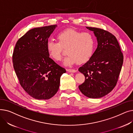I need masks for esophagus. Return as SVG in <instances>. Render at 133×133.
I'll list each match as a JSON object with an SVG mask.
<instances>
[{
	"label": "esophagus",
	"instance_id": "obj_1",
	"mask_svg": "<svg viewBox=\"0 0 133 133\" xmlns=\"http://www.w3.org/2000/svg\"><path fill=\"white\" fill-rule=\"evenodd\" d=\"M67 71L69 73H75L76 72V71L74 69H67Z\"/></svg>",
	"mask_w": 133,
	"mask_h": 133
}]
</instances>
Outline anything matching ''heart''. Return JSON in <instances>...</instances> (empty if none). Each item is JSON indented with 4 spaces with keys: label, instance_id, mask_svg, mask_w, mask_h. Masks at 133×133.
Wrapping results in <instances>:
<instances>
[{
    "label": "heart",
    "instance_id": "1",
    "mask_svg": "<svg viewBox=\"0 0 133 133\" xmlns=\"http://www.w3.org/2000/svg\"><path fill=\"white\" fill-rule=\"evenodd\" d=\"M58 43L52 40L46 44L47 51L50 57L56 61L61 58L63 48L67 49L68 54L64 64L71 66L77 62L81 64L92 57L95 47V38L90 32H83L73 29H67L57 36Z\"/></svg>",
    "mask_w": 133,
    "mask_h": 133
}]
</instances>
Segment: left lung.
<instances>
[{
    "label": "left lung",
    "instance_id": "left-lung-1",
    "mask_svg": "<svg viewBox=\"0 0 133 133\" xmlns=\"http://www.w3.org/2000/svg\"><path fill=\"white\" fill-rule=\"evenodd\" d=\"M86 28L94 32L97 47L92 57L79 68L85 76V82L79 88L89 98H100L109 93L116 86L123 56L114 35L98 28Z\"/></svg>",
    "mask_w": 133,
    "mask_h": 133
}]
</instances>
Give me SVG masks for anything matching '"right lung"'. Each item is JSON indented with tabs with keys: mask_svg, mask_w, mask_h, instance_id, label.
<instances>
[{
	"mask_svg": "<svg viewBox=\"0 0 133 133\" xmlns=\"http://www.w3.org/2000/svg\"><path fill=\"white\" fill-rule=\"evenodd\" d=\"M57 25L34 28L17 42L13 64L20 85L38 100H48L58 91L66 69L50 58L46 44Z\"/></svg>",
	"mask_w": 133,
	"mask_h": 133,
	"instance_id": "1",
	"label": "right lung"
}]
</instances>
